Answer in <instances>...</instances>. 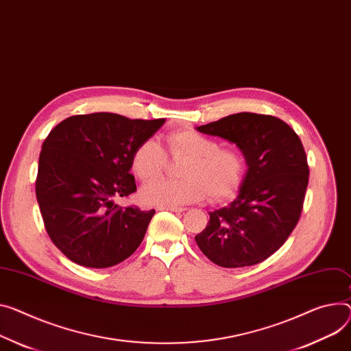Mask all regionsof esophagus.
I'll list each match as a JSON object with an SVG mask.
<instances>
[{"label": "esophagus", "mask_w": 351, "mask_h": 351, "mask_svg": "<svg viewBox=\"0 0 351 351\" xmlns=\"http://www.w3.org/2000/svg\"><path fill=\"white\" fill-rule=\"evenodd\" d=\"M160 210H171V212H178V213H181V212H184L185 210V208H177V206H160L158 208Z\"/></svg>", "instance_id": "esophagus-1"}]
</instances>
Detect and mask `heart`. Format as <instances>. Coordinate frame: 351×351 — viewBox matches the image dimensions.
<instances>
[{
	"instance_id": "obj_1",
	"label": "heart",
	"mask_w": 351,
	"mask_h": 351,
	"mask_svg": "<svg viewBox=\"0 0 351 351\" xmlns=\"http://www.w3.org/2000/svg\"><path fill=\"white\" fill-rule=\"evenodd\" d=\"M173 157H185L180 169L182 180L158 178L166 167V154L153 141H145L132 154L133 174L147 182L141 190V198L147 205L180 206L201 201L209 195L212 201L230 198L243 181L245 158L236 149H226L213 138L195 130H177L166 139Z\"/></svg>"
}]
</instances>
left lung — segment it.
<instances>
[{
    "mask_svg": "<svg viewBox=\"0 0 351 351\" xmlns=\"http://www.w3.org/2000/svg\"><path fill=\"white\" fill-rule=\"evenodd\" d=\"M195 129L234 143L247 166L237 197L209 212L197 245L225 268L261 263L285 243L300 221L309 177L302 142L284 121L252 112Z\"/></svg>",
    "mask_w": 351,
    "mask_h": 351,
    "instance_id": "8db88e82",
    "label": "left lung"
}]
</instances>
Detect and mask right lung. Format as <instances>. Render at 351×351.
I'll return each mask as SVG.
<instances>
[{
    "instance_id": "right-lung-1",
    "label": "right lung",
    "mask_w": 351,
    "mask_h": 351,
    "mask_svg": "<svg viewBox=\"0 0 351 351\" xmlns=\"http://www.w3.org/2000/svg\"><path fill=\"white\" fill-rule=\"evenodd\" d=\"M166 119H129L111 112L75 115L42 145L36 199L47 234L73 263L112 267L141 246L154 209L122 208L136 191L130 160Z\"/></svg>"
}]
</instances>
